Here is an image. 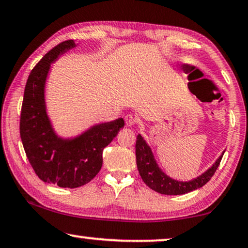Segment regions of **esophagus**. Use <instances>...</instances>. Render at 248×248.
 <instances>
[{
    "label": "esophagus",
    "mask_w": 248,
    "mask_h": 248,
    "mask_svg": "<svg viewBox=\"0 0 248 248\" xmlns=\"http://www.w3.org/2000/svg\"><path fill=\"white\" fill-rule=\"evenodd\" d=\"M124 121H125V124L129 125H134L136 124V118L132 116V114H127V116L124 117Z\"/></svg>",
    "instance_id": "1"
}]
</instances>
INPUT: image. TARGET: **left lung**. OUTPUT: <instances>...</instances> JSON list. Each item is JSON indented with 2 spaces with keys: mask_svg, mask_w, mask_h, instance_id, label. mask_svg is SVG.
<instances>
[{
  "mask_svg": "<svg viewBox=\"0 0 248 248\" xmlns=\"http://www.w3.org/2000/svg\"><path fill=\"white\" fill-rule=\"evenodd\" d=\"M224 153L219 156L214 165L204 173L193 180L183 182V181L172 179L159 169L158 164L156 163V159L153 155L152 148L147 145L141 135H137V140H136V162H137V167L142 181L152 190L166 195L186 194L203 186L214 176L216 170L220 164Z\"/></svg>",
  "mask_w": 248,
  "mask_h": 248,
  "instance_id": "obj_1",
  "label": "left lung"
}]
</instances>
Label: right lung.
<instances>
[{
  "label": "right lung",
  "instance_id": "obj_1",
  "mask_svg": "<svg viewBox=\"0 0 248 248\" xmlns=\"http://www.w3.org/2000/svg\"><path fill=\"white\" fill-rule=\"evenodd\" d=\"M76 46L62 41L44 56L28 78L21 108L20 136L34 173L44 182L74 189L93 180L102 167V153L124 125L123 118L95 124L78 137H58L48 117L45 85L50 64Z\"/></svg>",
  "mask_w": 248,
  "mask_h": 248
}]
</instances>
